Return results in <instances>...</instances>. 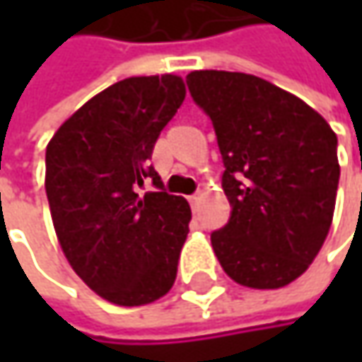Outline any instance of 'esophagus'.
<instances>
[{"label": "esophagus", "mask_w": 362, "mask_h": 362, "mask_svg": "<svg viewBox=\"0 0 362 362\" xmlns=\"http://www.w3.org/2000/svg\"><path fill=\"white\" fill-rule=\"evenodd\" d=\"M187 199H189V203H191V205H193V207H195V205H197V203L202 202V193H193V195H189Z\"/></svg>", "instance_id": "34e87169"}]
</instances>
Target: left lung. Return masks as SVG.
Instances as JSON below:
<instances>
[{
  "mask_svg": "<svg viewBox=\"0 0 362 362\" xmlns=\"http://www.w3.org/2000/svg\"><path fill=\"white\" fill-rule=\"evenodd\" d=\"M223 160L228 223L211 233L223 272L257 290L282 288L327 240L337 189V134L314 108L268 80L226 70L187 76Z\"/></svg>",
  "mask_w": 362,
  "mask_h": 362,
  "instance_id": "obj_1",
  "label": "left lung"
}]
</instances>
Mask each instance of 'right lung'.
<instances>
[{
  "instance_id": "add662e5",
  "label": "right lung",
  "mask_w": 362,
  "mask_h": 362,
  "mask_svg": "<svg viewBox=\"0 0 362 362\" xmlns=\"http://www.w3.org/2000/svg\"><path fill=\"white\" fill-rule=\"evenodd\" d=\"M183 100L173 74L120 80L78 108L46 148L58 242L86 286L119 306L155 302L177 278L191 209L148 159ZM148 180L153 191L143 194Z\"/></svg>"
}]
</instances>
